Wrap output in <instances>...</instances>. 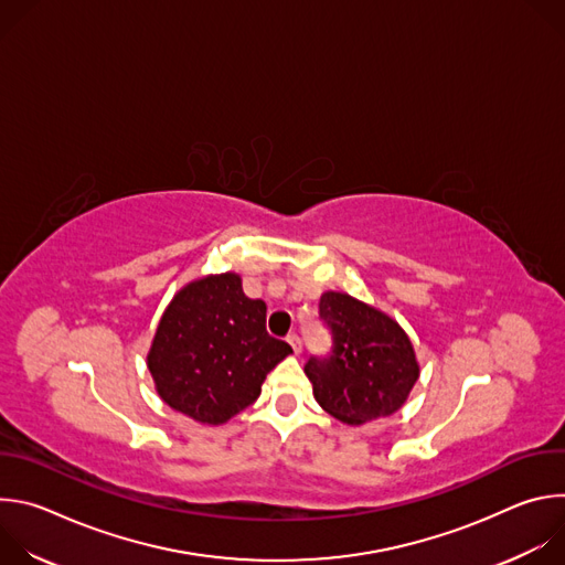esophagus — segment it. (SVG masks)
Segmentation results:
<instances>
[{"instance_id": "1", "label": "esophagus", "mask_w": 565, "mask_h": 565, "mask_svg": "<svg viewBox=\"0 0 565 565\" xmlns=\"http://www.w3.org/2000/svg\"><path fill=\"white\" fill-rule=\"evenodd\" d=\"M288 344L292 347V351H295L297 355L301 353V340H299V335H297V333H290V335H288Z\"/></svg>"}]
</instances>
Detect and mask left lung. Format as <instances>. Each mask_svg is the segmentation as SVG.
I'll return each instance as SVG.
<instances>
[{"instance_id": "1", "label": "left lung", "mask_w": 565, "mask_h": 565, "mask_svg": "<svg viewBox=\"0 0 565 565\" xmlns=\"http://www.w3.org/2000/svg\"><path fill=\"white\" fill-rule=\"evenodd\" d=\"M319 319L333 347L310 355L303 371L321 409L347 425L395 414L418 380L414 347L395 321L342 292H324Z\"/></svg>"}]
</instances>
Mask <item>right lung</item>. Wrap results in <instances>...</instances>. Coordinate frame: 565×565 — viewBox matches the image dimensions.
Masks as SVG:
<instances>
[{"mask_svg":"<svg viewBox=\"0 0 565 565\" xmlns=\"http://www.w3.org/2000/svg\"><path fill=\"white\" fill-rule=\"evenodd\" d=\"M292 353L268 335L266 303L241 290L232 273L183 288L160 319L147 366L168 405L221 425L250 407L266 375Z\"/></svg>","mask_w":565,"mask_h":565,"instance_id":"1","label":"right lung"}]
</instances>
